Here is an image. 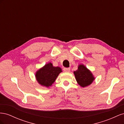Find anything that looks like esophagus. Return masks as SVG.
<instances>
[{"label":"esophagus","instance_id":"obj_1","mask_svg":"<svg viewBox=\"0 0 124 124\" xmlns=\"http://www.w3.org/2000/svg\"><path fill=\"white\" fill-rule=\"evenodd\" d=\"M63 71L66 72H69L70 71V68H63Z\"/></svg>","mask_w":124,"mask_h":124}]
</instances>
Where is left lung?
<instances>
[{"mask_svg":"<svg viewBox=\"0 0 124 124\" xmlns=\"http://www.w3.org/2000/svg\"><path fill=\"white\" fill-rule=\"evenodd\" d=\"M73 73L78 84L82 87L90 85L95 80L92 72L83 64L78 65V69Z\"/></svg>","mask_w":124,"mask_h":124,"instance_id":"1","label":"left lung"}]
</instances>
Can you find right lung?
I'll return each instance as SVG.
<instances>
[{
    "label": "right lung",
    "mask_w": 124,
    "mask_h": 124,
    "mask_svg": "<svg viewBox=\"0 0 124 124\" xmlns=\"http://www.w3.org/2000/svg\"><path fill=\"white\" fill-rule=\"evenodd\" d=\"M62 72L61 68L58 66L54 67L51 62H49L36 71V79L40 85L48 88L54 83Z\"/></svg>",
    "instance_id": "obj_1"
}]
</instances>
